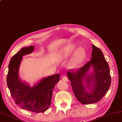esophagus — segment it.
<instances>
[{
  "label": "esophagus",
  "mask_w": 122,
  "mask_h": 122,
  "mask_svg": "<svg viewBox=\"0 0 122 122\" xmlns=\"http://www.w3.org/2000/svg\"><path fill=\"white\" fill-rule=\"evenodd\" d=\"M62 80H63V81H68V77L66 76H65V75H64V76H63Z\"/></svg>",
  "instance_id": "1"
}]
</instances>
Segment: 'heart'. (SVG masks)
<instances>
[{
	"label": "heart",
	"mask_w": 122,
	"mask_h": 122,
	"mask_svg": "<svg viewBox=\"0 0 122 122\" xmlns=\"http://www.w3.org/2000/svg\"><path fill=\"white\" fill-rule=\"evenodd\" d=\"M75 50H76V46L73 45L70 46L66 49L65 52H64V56H65V57L68 56L73 53ZM85 56V50L83 49H80L75 54L73 59H72L70 64V67L73 68L79 66L83 61Z\"/></svg>",
	"instance_id": "1"
}]
</instances>
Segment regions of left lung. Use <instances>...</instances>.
<instances>
[{"instance_id": "left-lung-1", "label": "left lung", "mask_w": 122, "mask_h": 122, "mask_svg": "<svg viewBox=\"0 0 122 122\" xmlns=\"http://www.w3.org/2000/svg\"><path fill=\"white\" fill-rule=\"evenodd\" d=\"M92 58L81 68L76 71L70 70L68 76L77 100L83 104L98 102L107 94L111 84V77L108 64L100 49L92 45ZM93 67V74L87 75L90 66ZM90 91L86 92L83 80ZM93 82V85L91 84Z\"/></svg>"}]
</instances>
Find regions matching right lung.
Wrapping results in <instances>:
<instances>
[{
	"label": "right lung",
	"mask_w": 122,
	"mask_h": 122,
	"mask_svg": "<svg viewBox=\"0 0 122 122\" xmlns=\"http://www.w3.org/2000/svg\"><path fill=\"white\" fill-rule=\"evenodd\" d=\"M33 49L34 46H32L25 47L11 58L7 83L15 104L23 109L41 113L46 111L50 105L53 88L59 81L60 75L58 73L46 77L32 87L20 81L18 69L22 56L31 53Z\"/></svg>",
	"instance_id": "obj_1"
}]
</instances>
